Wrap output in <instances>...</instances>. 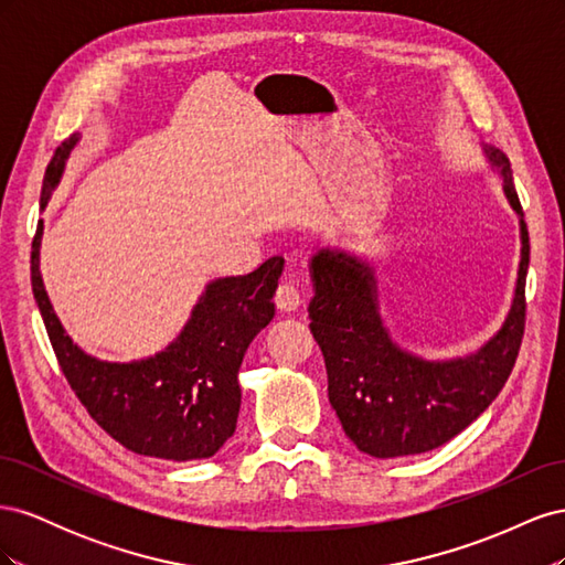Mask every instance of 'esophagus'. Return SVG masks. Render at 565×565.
I'll use <instances>...</instances> for the list:
<instances>
[{"label": "esophagus", "mask_w": 565, "mask_h": 565, "mask_svg": "<svg viewBox=\"0 0 565 565\" xmlns=\"http://www.w3.org/2000/svg\"><path fill=\"white\" fill-rule=\"evenodd\" d=\"M276 303H278V309H282V311H295V309H299L301 295H299L297 285H292V282L278 285V289H276Z\"/></svg>", "instance_id": "34e87169"}]
</instances>
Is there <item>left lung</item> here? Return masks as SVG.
<instances>
[{"mask_svg":"<svg viewBox=\"0 0 565 565\" xmlns=\"http://www.w3.org/2000/svg\"><path fill=\"white\" fill-rule=\"evenodd\" d=\"M483 152L519 214L521 264L502 328L478 351L448 361H426L405 351L382 320L374 268L334 247L311 256L309 318L328 367L330 405L344 434L365 455L388 459L440 448L486 413L516 363L525 328L527 226L509 158L488 143Z\"/></svg>","mask_w":565,"mask_h":565,"instance_id":"left-lung-1","label":"left lung"}]
</instances>
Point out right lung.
Wrapping results in <instances>:
<instances>
[{"instance_id":"add662e5","label":"right lung","mask_w":565,"mask_h":565,"mask_svg":"<svg viewBox=\"0 0 565 565\" xmlns=\"http://www.w3.org/2000/svg\"><path fill=\"white\" fill-rule=\"evenodd\" d=\"M77 141L79 134H73L51 158L42 210ZM42 231L44 221L32 241V295L65 380L87 413L136 455L172 461L216 455L233 436L241 413L237 370L245 351L276 316L273 295L285 266L282 256H270L247 276L212 280L164 351L131 363H108L84 353L51 306L40 273Z\"/></svg>"}]
</instances>
